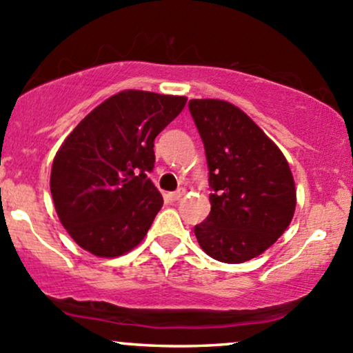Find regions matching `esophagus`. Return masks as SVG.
<instances>
[{"instance_id":"esophagus-1","label":"esophagus","mask_w":353,"mask_h":353,"mask_svg":"<svg viewBox=\"0 0 353 353\" xmlns=\"http://www.w3.org/2000/svg\"><path fill=\"white\" fill-rule=\"evenodd\" d=\"M185 195V190H178V192H173V193H168L166 195V200L170 201V203H175V201L181 200V196Z\"/></svg>"}]
</instances>
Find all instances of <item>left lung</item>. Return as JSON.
Wrapping results in <instances>:
<instances>
[{
    "label": "left lung",
    "instance_id": "obj_1",
    "mask_svg": "<svg viewBox=\"0 0 353 353\" xmlns=\"http://www.w3.org/2000/svg\"><path fill=\"white\" fill-rule=\"evenodd\" d=\"M208 163L207 220L195 225L212 259L243 263L263 253L287 230L296 196L290 166L250 117L228 101L190 100Z\"/></svg>",
    "mask_w": 353,
    "mask_h": 353
}]
</instances>
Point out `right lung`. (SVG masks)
<instances>
[{
  "instance_id": "add662e5",
  "label": "right lung",
  "mask_w": 353,
  "mask_h": 353,
  "mask_svg": "<svg viewBox=\"0 0 353 353\" xmlns=\"http://www.w3.org/2000/svg\"><path fill=\"white\" fill-rule=\"evenodd\" d=\"M185 103V97L121 91L86 114L59 146L51 196L59 221L81 248L118 256L143 240L163 205L148 178L155 138Z\"/></svg>"
}]
</instances>
